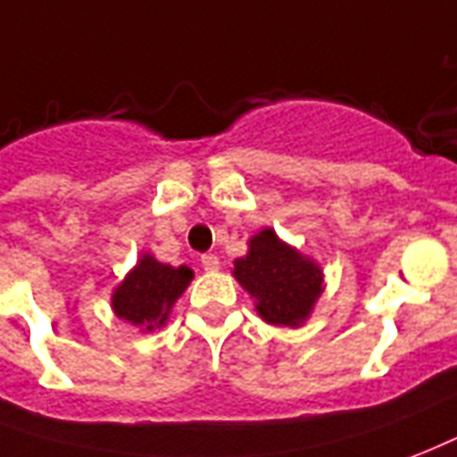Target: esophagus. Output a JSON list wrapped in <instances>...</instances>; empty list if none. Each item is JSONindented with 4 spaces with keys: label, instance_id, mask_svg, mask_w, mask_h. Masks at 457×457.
Segmentation results:
<instances>
[{
    "label": "esophagus",
    "instance_id": "esophagus-1",
    "mask_svg": "<svg viewBox=\"0 0 457 457\" xmlns=\"http://www.w3.org/2000/svg\"><path fill=\"white\" fill-rule=\"evenodd\" d=\"M219 258H216L214 253H206V255H202V268L206 270V272H216L219 270Z\"/></svg>",
    "mask_w": 457,
    "mask_h": 457
}]
</instances>
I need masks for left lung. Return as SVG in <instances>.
<instances>
[{
    "instance_id": "left-lung-1",
    "label": "left lung",
    "mask_w": 457,
    "mask_h": 457,
    "mask_svg": "<svg viewBox=\"0 0 457 457\" xmlns=\"http://www.w3.org/2000/svg\"><path fill=\"white\" fill-rule=\"evenodd\" d=\"M233 278L255 299L262 321L302 326L324 292V272L312 258L262 228L248 241V253L233 262Z\"/></svg>"
}]
</instances>
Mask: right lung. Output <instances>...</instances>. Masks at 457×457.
Returning <instances> with one entry per match:
<instances>
[{
	"label": "right lung",
	"instance_id": "1",
	"mask_svg": "<svg viewBox=\"0 0 457 457\" xmlns=\"http://www.w3.org/2000/svg\"><path fill=\"white\" fill-rule=\"evenodd\" d=\"M192 278L195 272L187 265L172 268L143 253L136 268L114 289L112 309L119 319L138 326L143 334H151L160 326H165L172 306L187 289Z\"/></svg>",
	"mask_w": 457,
	"mask_h": 457
}]
</instances>
